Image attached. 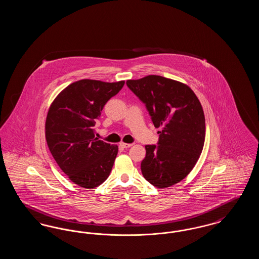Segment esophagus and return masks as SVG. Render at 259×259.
<instances>
[{
    "mask_svg": "<svg viewBox=\"0 0 259 259\" xmlns=\"http://www.w3.org/2000/svg\"><path fill=\"white\" fill-rule=\"evenodd\" d=\"M120 146L124 148H130L133 146V144H125V143H120Z\"/></svg>",
    "mask_w": 259,
    "mask_h": 259,
    "instance_id": "obj_1",
    "label": "esophagus"
}]
</instances>
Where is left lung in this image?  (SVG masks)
Masks as SVG:
<instances>
[{
	"label": "left lung",
	"instance_id": "1",
	"mask_svg": "<svg viewBox=\"0 0 259 259\" xmlns=\"http://www.w3.org/2000/svg\"><path fill=\"white\" fill-rule=\"evenodd\" d=\"M126 84L145 104L154 126L162 128L157 145L146 146L144 178L159 188L178 184L193 169L204 147L206 125L199 100L187 85L160 75Z\"/></svg>",
	"mask_w": 259,
	"mask_h": 259
}]
</instances>
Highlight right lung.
Instances as JSON below:
<instances>
[{
	"instance_id": "obj_1",
	"label": "right lung",
	"mask_w": 259,
	"mask_h": 259,
	"mask_svg": "<svg viewBox=\"0 0 259 259\" xmlns=\"http://www.w3.org/2000/svg\"><path fill=\"white\" fill-rule=\"evenodd\" d=\"M124 81L81 79L66 87L50 106L46 138L53 158L75 185L94 188L110 176L118 148L95 138L94 126Z\"/></svg>"
}]
</instances>
